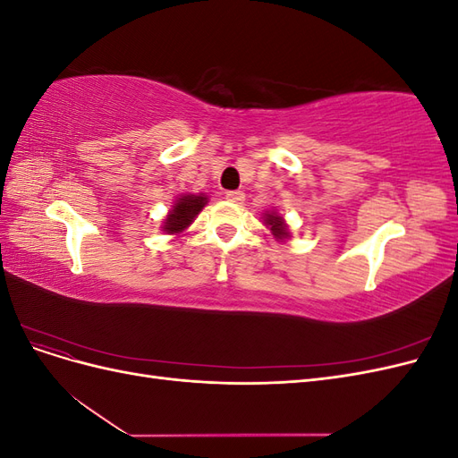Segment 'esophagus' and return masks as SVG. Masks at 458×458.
I'll return each mask as SVG.
<instances>
[{
	"label": "esophagus",
	"instance_id": "1",
	"mask_svg": "<svg viewBox=\"0 0 458 458\" xmlns=\"http://www.w3.org/2000/svg\"><path fill=\"white\" fill-rule=\"evenodd\" d=\"M225 199L229 202H234V204H241L244 200V192L242 191H229L225 192Z\"/></svg>",
	"mask_w": 458,
	"mask_h": 458
}]
</instances>
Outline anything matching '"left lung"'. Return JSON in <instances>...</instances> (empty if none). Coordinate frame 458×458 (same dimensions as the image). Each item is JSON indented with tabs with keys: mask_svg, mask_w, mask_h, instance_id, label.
<instances>
[{
	"mask_svg": "<svg viewBox=\"0 0 458 458\" xmlns=\"http://www.w3.org/2000/svg\"><path fill=\"white\" fill-rule=\"evenodd\" d=\"M261 219H263V225L269 229V233L273 234L276 241L284 242V241L290 239V227L286 224V219L279 212H276V210H266V212H263Z\"/></svg>",
	"mask_w": 458,
	"mask_h": 458,
	"instance_id": "8db88e82",
	"label": "left lung"
}]
</instances>
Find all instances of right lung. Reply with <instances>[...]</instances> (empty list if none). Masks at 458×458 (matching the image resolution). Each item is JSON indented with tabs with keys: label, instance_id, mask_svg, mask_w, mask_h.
Segmentation results:
<instances>
[{
	"label": "right lung",
	"instance_id": "1",
	"mask_svg": "<svg viewBox=\"0 0 458 458\" xmlns=\"http://www.w3.org/2000/svg\"><path fill=\"white\" fill-rule=\"evenodd\" d=\"M206 204L208 197L204 192H183V195L175 197L168 214L162 219V233L182 234L191 227V224L197 219Z\"/></svg>",
	"mask_w": 458,
	"mask_h": 458
}]
</instances>
